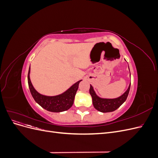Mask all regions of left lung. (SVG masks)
Returning a JSON list of instances; mask_svg holds the SVG:
<instances>
[{
  "instance_id": "1",
  "label": "left lung",
  "mask_w": 158,
  "mask_h": 158,
  "mask_svg": "<svg viewBox=\"0 0 158 158\" xmlns=\"http://www.w3.org/2000/svg\"><path fill=\"white\" fill-rule=\"evenodd\" d=\"M131 84L126 92L124 93L121 96L118 97L115 99H103L98 97L94 92V88L90 85L89 88V94L92 98L93 105L95 109H96L98 111L102 113H107L112 112L115 111L121 105L126 101L128 97V95L130 91Z\"/></svg>"
}]
</instances>
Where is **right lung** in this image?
Instances as JSON below:
<instances>
[{
  "instance_id": "obj_1",
  "label": "right lung",
  "mask_w": 158,
  "mask_h": 158,
  "mask_svg": "<svg viewBox=\"0 0 158 158\" xmlns=\"http://www.w3.org/2000/svg\"><path fill=\"white\" fill-rule=\"evenodd\" d=\"M30 67L27 74V82L30 92L35 101L43 108L49 111L59 113L64 111L73 106L75 95L78 88L79 83L82 80L75 83L74 85L62 94L56 96H47L38 93L33 88L30 78Z\"/></svg>"
}]
</instances>
